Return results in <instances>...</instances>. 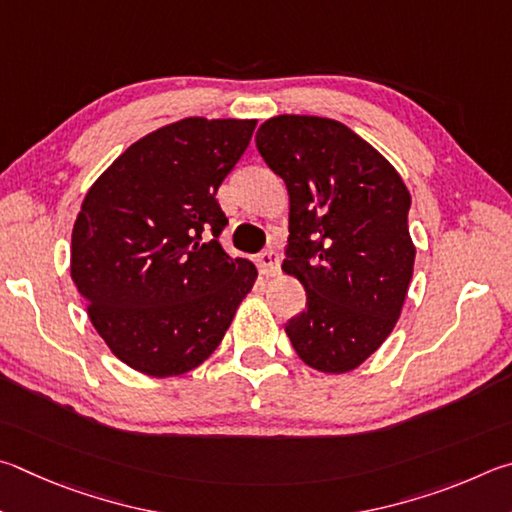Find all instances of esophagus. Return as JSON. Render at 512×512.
Returning <instances> with one entry per match:
<instances>
[{
  "instance_id": "34e87169",
  "label": "esophagus",
  "mask_w": 512,
  "mask_h": 512,
  "mask_svg": "<svg viewBox=\"0 0 512 512\" xmlns=\"http://www.w3.org/2000/svg\"><path fill=\"white\" fill-rule=\"evenodd\" d=\"M256 265H258V272L263 276H276L279 274V254H276L274 249H265L263 254H258Z\"/></svg>"
}]
</instances>
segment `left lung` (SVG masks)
<instances>
[{
    "label": "left lung",
    "instance_id": "left-lung-1",
    "mask_svg": "<svg viewBox=\"0 0 512 512\" xmlns=\"http://www.w3.org/2000/svg\"><path fill=\"white\" fill-rule=\"evenodd\" d=\"M290 195L283 272L306 290L288 333L310 369L342 375L384 344L414 274L411 195L391 161L344 123L281 114L256 132Z\"/></svg>",
    "mask_w": 512,
    "mask_h": 512
}]
</instances>
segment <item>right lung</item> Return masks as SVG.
<instances>
[{
    "label": "right lung",
    "instance_id": "add662e5",
    "mask_svg": "<svg viewBox=\"0 0 512 512\" xmlns=\"http://www.w3.org/2000/svg\"><path fill=\"white\" fill-rule=\"evenodd\" d=\"M256 119H188L146 134L89 186L71 231V279L107 348L130 369L173 378L220 346L258 279L218 236L215 193Z\"/></svg>",
    "mask_w": 512,
    "mask_h": 512
}]
</instances>
